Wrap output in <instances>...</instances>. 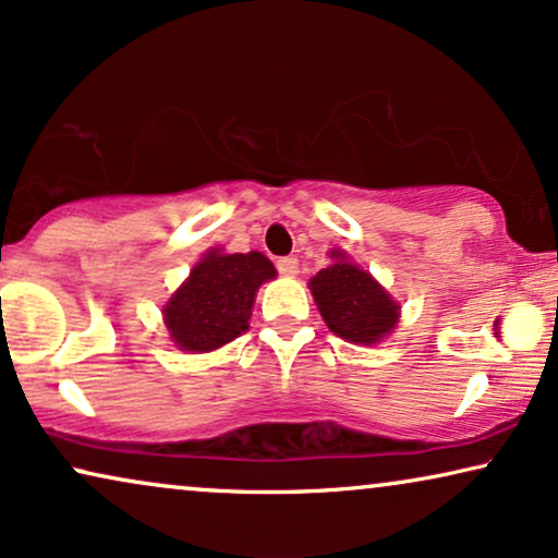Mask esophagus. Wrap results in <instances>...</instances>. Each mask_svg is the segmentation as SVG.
I'll return each mask as SVG.
<instances>
[{"label": "esophagus", "instance_id": "esophagus-1", "mask_svg": "<svg viewBox=\"0 0 558 558\" xmlns=\"http://www.w3.org/2000/svg\"><path fill=\"white\" fill-rule=\"evenodd\" d=\"M275 265H278V272L286 275V278H293V275L299 272V257H293V255L280 257Z\"/></svg>", "mask_w": 558, "mask_h": 558}]
</instances>
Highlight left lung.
Instances as JSON below:
<instances>
[{
	"instance_id": "8db88e82",
	"label": "left lung",
	"mask_w": 558,
	"mask_h": 558,
	"mask_svg": "<svg viewBox=\"0 0 558 558\" xmlns=\"http://www.w3.org/2000/svg\"><path fill=\"white\" fill-rule=\"evenodd\" d=\"M329 257L331 265L308 283L326 326L354 344H377L396 329L400 306L347 252L331 250Z\"/></svg>"
}]
</instances>
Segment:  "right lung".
<instances>
[{
	"label": "right lung",
	"instance_id": "add662e5",
	"mask_svg": "<svg viewBox=\"0 0 558 558\" xmlns=\"http://www.w3.org/2000/svg\"><path fill=\"white\" fill-rule=\"evenodd\" d=\"M263 252L209 250L162 308L170 339L183 352H214L247 329L255 293L275 278Z\"/></svg>",
	"mask_w": 558,
	"mask_h": 558
}]
</instances>
